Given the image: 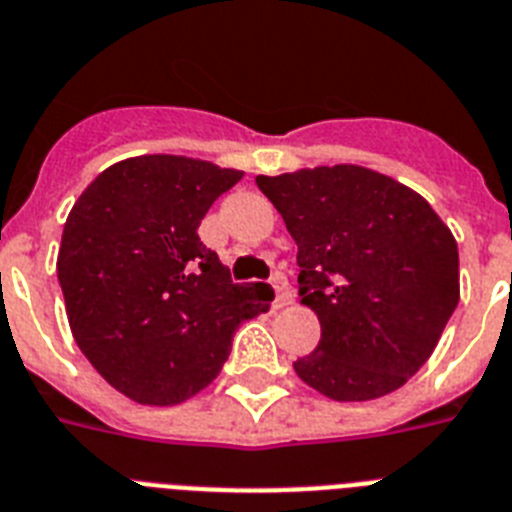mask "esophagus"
<instances>
[{
	"mask_svg": "<svg viewBox=\"0 0 512 512\" xmlns=\"http://www.w3.org/2000/svg\"><path fill=\"white\" fill-rule=\"evenodd\" d=\"M273 289H276V302H273V307L276 310H281V307L292 305V286H289V281H286V276H281V273H276L273 276Z\"/></svg>",
	"mask_w": 512,
	"mask_h": 512,
	"instance_id": "1",
	"label": "esophagus"
}]
</instances>
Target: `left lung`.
I'll list each match as a JSON object with an SVG mask.
<instances>
[{"label":"left lung","mask_w":512,"mask_h":512,"mask_svg":"<svg viewBox=\"0 0 512 512\" xmlns=\"http://www.w3.org/2000/svg\"><path fill=\"white\" fill-rule=\"evenodd\" d=\"M297 242L299 297L321 321L297 376L336 402L405 384L460 299L458 242L418 194L360 165L257 176Z\"/></svg>","instance_id":"obj_1"}]
</instances>
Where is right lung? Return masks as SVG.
I'll use <instances>...</instances> for the list:
<instances>
[{"instance_id": "right-lung-1", "label": "right lung", "mask_w": 512, "mask_h": 512, "mask_svg": "<svg viewBox=\"0 0 512 512\" xmlns=\"http://www.w3.org/2000/svg\"><path fill=\"white\" fill-rule=\"evenodd\" d=\"M242 170L178 155L102 170L62 228L60 278L70 331L89 363L141 405L205 389L239 323L265 313V284H234L197 228Z\"/></svg>"}]
</instances>
